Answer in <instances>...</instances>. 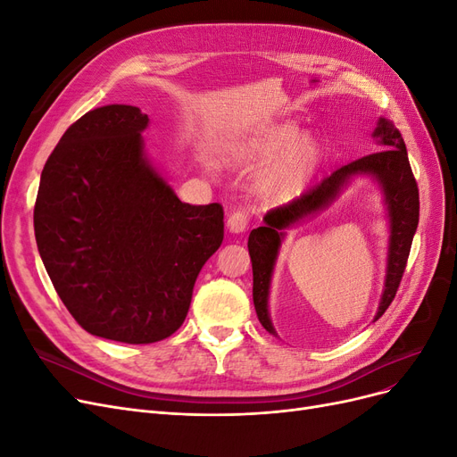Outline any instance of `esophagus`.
Instances as JSON below:
<instances>
[{
  "instance_id": "34e87169",
  "label": "esophagus",
  "mask_w": 457,
  "mask_h": 457,
  "mask_svg": "<svg viewBox=\"0 0 457 457\" xmlns=\"http://www.w3.org/2000/svg\"><path fill=\"white\" fill-rule=\"evenodd\" d=\"M227 228L232 234H242L247 228V215L242 212H234L227 219Z\"/></svg>"
}]
</instances>
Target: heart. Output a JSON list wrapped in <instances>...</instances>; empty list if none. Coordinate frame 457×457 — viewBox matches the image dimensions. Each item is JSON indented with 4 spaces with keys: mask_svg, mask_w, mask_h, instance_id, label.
<instances>
[{
    "mask_svg": "<svg viewBox=\"0 0 457 457\" xmlns=\"http://www.w3.org/2000/svg\"><path fill=\"white\" fill-rule=\"evenodd\" d=\"M294 121L257 135L244 152V162L252 170L265 168L255 181V192L267 205H282L297 198L309 185L322 160V148L311 135H301ZM205 170L217 171L213 160L205 162Z\"/></svg>",
    "mask_w": 457,
    "mask_h": 457,
    "instance_id": "obj_1",
    "label": "heart"
}]
</instances>
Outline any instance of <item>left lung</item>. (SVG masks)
Segmentation results:
<instances>
[{"label":"left lung","mask_w":457,"mask_h":457,"mask_svg":"<svg viewBox=\"0 0 457 457\" xmlns=\"http://www.w3.org/2000/svg\"><path fill=\"white\" fill-rule=\"evenodd\" d=\"M371 137L379 148L378 152L343 165L299 200L267 213L262 217L265 225L250 232L247 250H250L253 269V305L259 322L274 337H278V334L270 320L269 299L274 269L287 230L328 210L358 177H368L378 185L386 215V230H389L385 280L373 322L389 309L396 295L406 269L413 234L420 223V192L416 179L411 175L404 139L395 123L381 116Z\"/></svg>","instance_id":"obj_1"}]
</instances>
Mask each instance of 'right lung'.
I'll use <instances>...</instances> for the list:
<instances>
[{"label": "right lung", "mask_w": 457, "mask_h": 457, "mask_svg": "<svg viewBox=\"0 0 457 457\" xmlns=\"http://www.w3.org/2000/svg\"><path fill=\"white\" fill-rule=\"evenodd\" d=\"M148 116L93 108L41 171L37 252L61 301L91 336L156 343L185 322L196 278L223 242V207L190 205L152 162Z\"/></svg>", "instance_id": "1"}]
</instances>
